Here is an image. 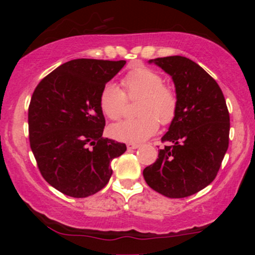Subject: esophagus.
Masks as SVG:
<instances>
[{
	"instance_id": "34e87169",
	"label": "esophagus",
	"mask_w": 255,
	"mask_h": 255,
	"mask_svg": "<svg viewBox=\"0 0 255 255\" xmlns=\"http://www.w3.org/2000/svg\"><path fill=\"white\" fill-rule=\"evenodd\" d=\"M127 147L128 151H131V149H135L139 147L138 144H133V142H128V144H127Z\"/></svg>"
}]
</instances>
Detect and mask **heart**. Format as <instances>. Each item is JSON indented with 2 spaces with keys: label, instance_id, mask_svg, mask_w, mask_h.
I'll return each mask as SVG.
<instances>
[{
  "label": "heart",
  "instance_id": "heart-1",
  "mask_svg": "<svg viewBox=\"0 0 255 255\" xmlns=\"http://www.w3.org/2000/svg\"><path fill=\"white\" fill-rule=\"evenodd\" d=\"M124 92L114 83H108L101 90L100 107L103 114L113 121L124 116L128 99H140L137 118L122 121L111 125L109 134L121 141L140 142L156 132L160 124L172 123L177 111L175 90L163 85L159 73L147 67H137L124 76Z\"/></svg>",
  "mask_w": 255,
  "mask_h": 255
}]
</instances>
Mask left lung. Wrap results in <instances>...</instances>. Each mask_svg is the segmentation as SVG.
Masks as SVG:
<instances>
[{
    "label": "left lung",
    "mask_w": 255,
    "mask_h": 255,
    "mask_svg": "<svg viewBox=\"0 0 255 255\" xmlns=\"http://www.w3.org/2000/svg\"><path fill=\"white\" fill-rule=\"evenodd\" d=\"M154 62L172 76L177 111L161 141L158 159L142 172L153 190L170 198L194 195L215 180L229 147L230 115L218 83L181 55Z\"/></svg>",
    "instance_id": "1"
}]
</instances>
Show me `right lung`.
I'll list each match as a JSON object with an SVG mask.
<instances>
[{"label": "right lung", "instance_id": "obj_1", "mask_svg": "<svg viewBox=\"0 0 255 255\" xmlns=\"http://www.w3.org/2000/svg\"><path fill=\"white\" fill-rule=\"evenodd\" d=\"M125 60L75 59L41 80L29 106V139L38 168L48 184L82 198L109 182L110 163L127 151L123 142L103 138L101 90Z\"/></svg>", "mask_w": 255, "mask_h": 255}]
</instances>
